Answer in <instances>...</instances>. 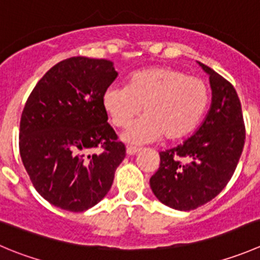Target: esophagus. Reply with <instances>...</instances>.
<instances>
[{
    "mask_svg": "<svg viewBox=\"0 0 260 260\" xmlns=\"http://www.w3.org/2000/svg\"><path fill=\"white\" fill-rule=\"evenodd\" d=\"M140 151V148L138 147H133V146H128L127 147V155H136V153Z\"/></svg>",
    "mask_w": 260,
    "mask_h": 260,
    "instance_id": "34e87169",
    "label": "esophagus"
}]
</instances>
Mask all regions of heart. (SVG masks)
<instances>
[{"label": "heart", "instance_id": "b5f03b06", "mask_svg": "<svg viewBox=\"0 0 260 260\" xmlns=\"http://www.w3.org/2000/svg\"><path fill=\"white\" fill-rule=\"evenodd\" d=\"M210 105V87L203 80L174 67H151L131 75L125 87L112 86L103 95V108L113 125L124 128L125 142L141 145L164 136L176 141L200 125Z\"/></svg>", "mask_w": 260, "mask_h": 260}]
</instances>
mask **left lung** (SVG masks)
<instances>
[{
	"label": "left lung",
	"mask_w": 260,
	"mask_h": 260,
	"mask_svg": "<svg viewBox=\"0 0 260 260\" xmlns=\"http://www.w3.org/2000/svg\"><path fill=\"white\" fill-rule=\"evenodd\" d=\"M212 103L193 136L181 145L160 152V168L150 186L161 203L190 211L210 202L233 176L245 143L240 99L233 85L208 66Z\"/></svg>",
	"instance_id": "obj_1"
}]
</instances>
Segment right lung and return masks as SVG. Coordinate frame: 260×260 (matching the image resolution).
<instances>
[{"mask_svg":"<svg viewBox=\"0 0 260 260\" xmlns=\"http://www.w3.org/2000/svg\"><path fill=\"white\" fill-rule=\"evenodd\" d=\"M118 72L113 62L72 57L53 66L35 85L20 120L22 164L50 205L84 212L107 196L125 157L103 108ZM102 147V154L89 153Z\"/></svg>","mask_w":260,"mask_h":260,"instance_id":"obj_1","label":"right lung"}]
</instances>
